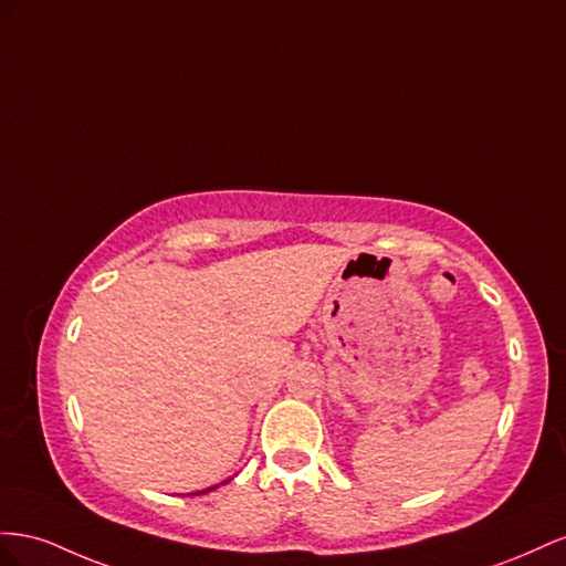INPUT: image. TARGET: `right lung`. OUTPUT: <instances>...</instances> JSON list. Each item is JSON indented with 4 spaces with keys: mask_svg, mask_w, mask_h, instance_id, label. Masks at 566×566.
<instances>
[{
    "mask_svg": "<svg viewBox=\"0 0 566 566\" xmlns=\"http://www.w3.org/2000/svg\"><path fill=\"white\" fill-rule=\"evenodd\" d=\"M213 489H218V486H211V489H206V491H213ZM206 491H201V493H206Z\"/></svg>",
    "mask_w": 566,
    "mask_h": 566,
    "instance_id": "add662e5",
    "label": "right lung"
}]
</instances>
